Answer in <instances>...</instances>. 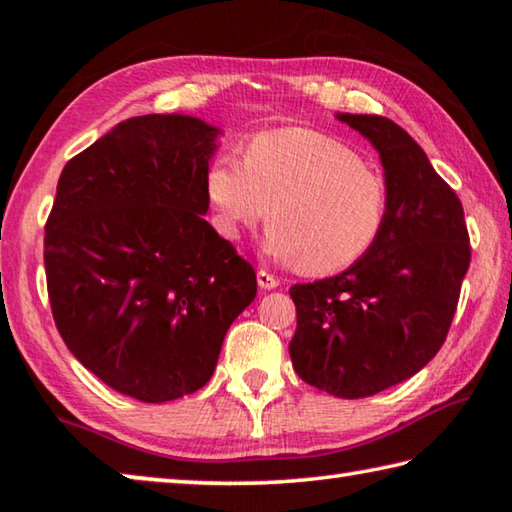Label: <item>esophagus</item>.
<instances>
[{
	"label": "esophagus",
	"instance_id": "34e87169",
	"mask_svg": "<svg viewBox=\"0 0 512 512\" xmlns=\"http://www.w3.org/2000/svg\"><path fill=\"white\" fill-rule=\"evenodd\" d=\"M257 284L262 289H266V291H271V289H275L277 284H280V280H277L275 275H271L268 271H264V268H259L257 271Z\"/></svg>",
	"mask_w": 512,
	"mask_h": 512
}]
</instances>
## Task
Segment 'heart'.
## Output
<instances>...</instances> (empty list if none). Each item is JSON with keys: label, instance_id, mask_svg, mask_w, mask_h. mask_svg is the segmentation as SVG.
<instances>
[{"label": "heart", "instance_id": "b5f03b06", "mask_svg": "<svg viewBox=\"0 0 512 512\" xmlns=\"http://www.w3.org/2000/svg\"><path fill=\"white\" fill-rule=\"evenodd\" d=\"M205 196L228 239L268 214V253L311 275L357 264L388 221L386 178L352 146L309 128L250 137L244 160L214 158L205 171Z\"/></svg>", "mask_w": 512, "mask_h": 512}]
</instances>
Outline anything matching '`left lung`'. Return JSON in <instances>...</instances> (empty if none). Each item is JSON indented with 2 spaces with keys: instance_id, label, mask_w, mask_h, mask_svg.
<instances>
[{
  "instance_id": "left-lung-1",
  "label": "left lung",
  "mask_w": 512,
  "mask_h": 512,
  "mask_svg": "<svg viewBox=\"0 0 512 512\" xmlns=\"http://www.w3.org/2000/svg\"><path fill=\"white\" fill-rule=\"evenodd\" d=\"M339 119L379 151L388 221L348 271L289 289V354L302 381L357 400L413 377L443 348L472 250L456 192L404 128L379 115Z\"/></svg>"
}]
</instances>
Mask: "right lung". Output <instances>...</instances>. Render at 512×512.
Returning <instances> with one entry per match:
<instances>
[{
	"instance_id": "obj_1",
	"label": "right lung",
	"mask_w": 512,
	"mask_h": 512,
	"mask_svg": "<svg viewBox=\"0 0 512 512\" xmlns=\"http://www.w3.org/2000/svg\"><path fill=\"white\" fill-rule=\"evenodd\" d=\"M216 131L187 115L117 124L74 155L45 225L47 291L69 352L160 404L210 381L257 275L203 219Z\"/></svg>"
}]
</instances>
